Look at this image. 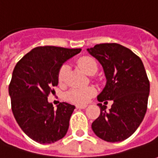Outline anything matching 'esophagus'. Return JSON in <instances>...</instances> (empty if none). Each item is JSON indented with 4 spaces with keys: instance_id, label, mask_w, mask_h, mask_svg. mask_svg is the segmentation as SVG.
<instances>
[{
    "instance_id": "34e87169",
    "label": "esophagus",
    "mask_w": 158,
    "mask_h": 158,
    "mask_svg": "<svg viewBox=\"0 0 158 158\" xmlns=\"http://www.w3.org/2000/svg\"><path fill=\"white\" fill-rule=\"evenodd\" d=\"M86 105H77L76 107L78 108V109H85V107H86Z\"/></svg>"
}]
</instances>
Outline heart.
<instances>
[{
	"label": "heart",
	"mask_w": 158,
	"mask_h": 158,
	"mask_svg": "<svg viewBox=\"0 0 158 158\" xmlns=\"http://www.w3.org/2000/svg\"><path fill=\"white\" fill-rule=\"evenodd\" d=\"M78 65L87 75L95 73L97 71V64L95 60L93 59L92 57H84L80 58L78 61ZM67 73H68V67L67 65L64 64L59 69L58 72L57 78L59 83H63L65 80ZM94 94H95V90L93 87H75L69 90L65 94V97L66 100L72 103L77 105H85Z\"/></svg>",
	"instance_id": "heart-1"
}]
</instances>
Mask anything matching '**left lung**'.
<instances>
[{
    "mask_svg": "<svg viewBox=\"0 0 158 158\" xmlns=\"http://www.w3.org/2000/svg\"><path fill=\"white\" fill-rule=\"evenodd\" d=\"M86 51L100 62L106 77L97 100L113 101L108 111L98 104L101 114L92 128L106 142H122L137 129L147 111L150 81L143 64L131 50L114 43L96 44Z\"/></svg>",
    "mask_w": 158,
    "mask_h": 158,
    "instance_id": "left-lung-1",
    "label": "left lung"
}]
</instances>
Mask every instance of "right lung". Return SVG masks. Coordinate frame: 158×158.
I'll return each mask as SVG.
<instances>
[{"label": "right lung", "mask_w": 158, "mask_h": 158, "mask_svg": "<svg viewBox=\"0 0 158 158\" xmlns=\"http://www.w3.org/2000/svg\"><path fill=\"white\" fill-rule=\"evenodd\" d=\"M81 49L39 46L32 49L15 66L8 86L12 112L20 128L30 138L42 144L62 139L69 128L75 106L62 102L54 108L48 101L58 84L63 64Z\"/></svg>", "instance_id": "add662e5"}]
</instances>
